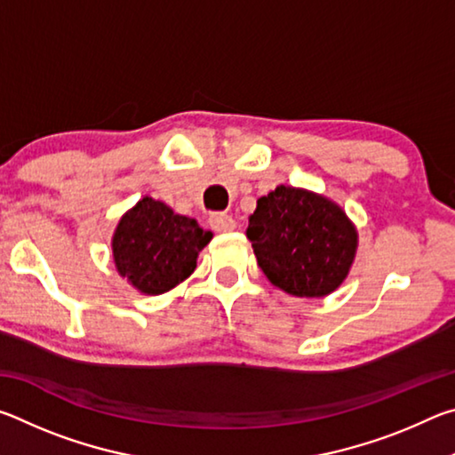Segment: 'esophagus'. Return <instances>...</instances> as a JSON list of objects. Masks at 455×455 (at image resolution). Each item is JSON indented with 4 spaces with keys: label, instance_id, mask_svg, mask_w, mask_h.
<instances>
[{
    "label": "esophagus",
    "instance_id": "34e87169",
    "mask_svg": "<svg viewBox=\"0 0 455 455\" xmlns=\"http://www.w3.org/2000/svg\"><path fill=\"white\" fill-rule=\"evenodd\" d=\"M209 225L212 230H217V233H230V230L236 227V222L225 212H212L209 217Z\"/></svg>",
    "mask_w": 455,
    "mask_h": 455
}]
</instances>
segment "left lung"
Returning a JSON list of instances; mask_svg holds the SVG:
<instances>
[{"mask_svg":"<svg viewBox=\"0 0 455 455\" xmlns=\"http://www.w3.org/2000/svg\"><path fill=\"white\" fill-rule=\"evenodd\" d=\"M246 238L267 279L295 297L333 292L357 249L355 227L335 203L292 187L257 200Z\"/></svg>","mask_w":455,"mask_h":455,"instance_id":"left-lung-1","label":"left lung"}]
</instances>
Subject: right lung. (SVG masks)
<instances>
[{"instance_id":"right-lung-1","label":"right lung","mask_w":455,"mask_h":455,"mask_svg":"<svg viewBox=\"0 0 455 455\" xmlns=\"http://www.w3.org/2000/svg\"><path fill=\"white\" fill-rule=\"evenodd\" d=\"M211 238L212 233L200 228L195 219L144 196L118 222L112 238L114 263L138 291L160 295L195 271L198 252Z\"/></svg>"}]
</instances>
